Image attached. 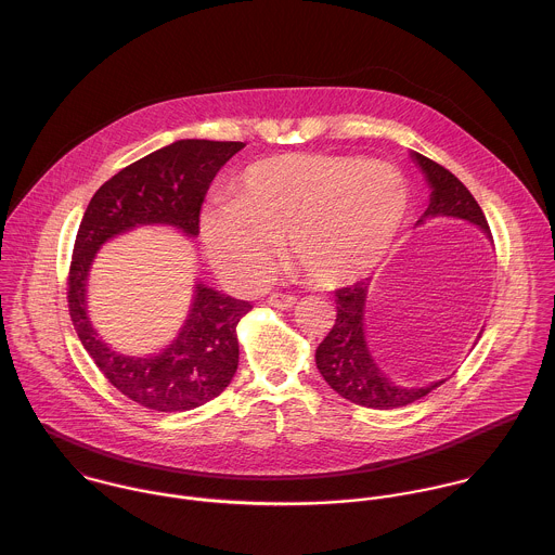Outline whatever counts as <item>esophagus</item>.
<instances>
[{"instance_id": "34e87169", "label": "esophagus", "mask_w": 555, "mask_h": 555, "mask_svg": "<svg viewBox=\"0 0 555 555\" xmlns=\"http://www.w3.org/2000/svg\"><path fill=\"white\" fill-rule=\"evenodd\" d=\"M295 304H297V297L291 295V293H273V295L269 297V306L280 308V310H288V308H293Z\"/></svg>"}]
</instances>
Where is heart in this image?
<instances>
[{"mask_svg": "<svg viewBox=\"0 0 555 555\" xmlns=\"http://www.w3.org/2000/svg\"><path fill=\"white\" fill-rule=\"evenodd\" d=\"M234 193L204 204L199 230L215 269L241 286L269 282L282 238L310 282H356L387 256L411 206L396 168L323 153L260 159L241 172Z\"/></svg>", "mask_w": 555, "mask_h": 555, "instance_id": "heart-1", "label": "heart"}]
</instances>
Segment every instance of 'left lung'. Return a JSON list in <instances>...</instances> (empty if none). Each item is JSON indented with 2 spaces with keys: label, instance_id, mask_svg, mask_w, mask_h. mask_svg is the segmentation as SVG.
<instances>
[{
  "label": "left lung",
  "instance_id": "obj_1",
  "mask_svg": "<svg viewBox=\"0 0 555 555\" xmlns=\"http://www.w3.org/2000/svg\"><path fill=\"white\" fill-rule=\"evenodd\" d=\"M413 159L426 175L430 185V204L424 217H459L480 225L489 234L487 217L480 204L474 199L469 189L463 185L450 170L435 164L433 159L413 153ZM422 217V219H424ZM420 219V221H422ZM369 284L358 282L347 288L336 291V325L327 338L317 349V369L323 378L343 398L369 406V409H398L411 404L439 387L437 380L426 387H398L385 378L376 369L364 334V306H366Z\"/></svg>",
  "mask_w": 555,
  "mask_h": 555
}]
</instances>
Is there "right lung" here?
I'll use <instances>...</instances> for the list:
<instances>
[{
  "label": "right lung",
  "instance_id": "add662e5",
  "mask_svg": "<svg viewBox=\"0 0 555 555\" xmlns=\"http://www.w3.org/2000/svg\"><path fill=\"white\" fill-rule=\"evenodd\" d=\"M243 146L179 140L159 149L99 186L79 223L66 288L70 321L105 378L146 409L189 411L217 398L238 366L236 325L251 306L197 284L185 325L162 356H118L96 336L86 314L90 264L107 238L135 225L168 223L195 236L210 181Z\"/></svg>",
  "mask_w": 555,
  "mask_h": 555
}]
</instances>
